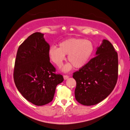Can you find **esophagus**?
<instances>
[{"mask_svg": "<svg viewBox=\"0 0 130 130\" xmlns=\"http://www.w3.org/2000/svg\"><path fill=\"white\" fill-rule=\"evenodd\" d=\"M68 78H69V76H67V75L63 76V79H64L65 80H67V79H68Z\"/></svg>", "mask_w": 130, "mask_h": 130, "instance_id": "34e87169", "label": "esophagus"}]
</instances>
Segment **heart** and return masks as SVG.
<instances>
[{"label": "heart", "mask_w": 130, "mask_h": 130, "mask_svg": "<svg viewBox=\"0 0 130 130\" xmlns=\"http://www.w3.org/2000/svg\"><path fill=\"white\" fill-rule=\"evenodd\" d=\"M94 52V44L91 41L78 38H70L59 43V48L52 46L48 50V56L57 67H60L65 60V56L69 62L62 68V72H68L73 68L81 69L85 67L91 60Z\"/></svg>", "instance_id": "obj_1"}]
</instances>
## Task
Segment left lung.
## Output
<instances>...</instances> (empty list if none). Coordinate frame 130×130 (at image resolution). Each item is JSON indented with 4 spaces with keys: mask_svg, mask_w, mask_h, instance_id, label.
Segmentation results:
<instances>
[{
    "mask_svg": "<svg viewBox=\"0 0 130 130\" xmlns=\"http://www.w3.org/2000/svg\"><path fill=\"white\" fill-rule=\"evenodd\" d=\"M118 76V53L109 41L103 39L97 47L96 57L73 73L76 100L87 106L98 104L113 91Z\"/></svg>",
    "mask_w": 130,
    "mask_h": 130,
    "instance_id": "1",
    "label": "left lung"
}]
</instances>
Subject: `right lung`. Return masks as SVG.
Here are the masks:
<instances>
[{
	"label": "right lung",
	"mask_w": 130,
	"mask_h": 130,
	"mask_svg": "<svg viewBox=\"0 0 130 130\" xmlns=\"http://www.w3.org/2000/svg\"><path fill=\"white\" fill-rule=\"evenodd\" d=\"M44 34L37 32L19 46L15 62L14 79L19 92L28 102L41 106L51 102L57 85L62 82L50 62V45Z\"/></svg>",
	"instance_id": "1"
}]
</instances>
